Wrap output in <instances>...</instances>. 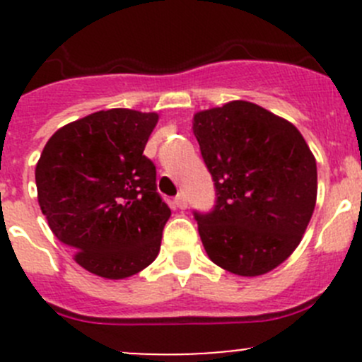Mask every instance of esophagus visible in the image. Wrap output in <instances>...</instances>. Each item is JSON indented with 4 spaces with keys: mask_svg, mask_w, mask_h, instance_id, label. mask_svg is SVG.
I'll return each instance as SVG.
<instances>
[{
    "mask_svg": "<svg viewBox=\"0 0 362 362\" xmlns=\"http://www.w3.org/2000/svg\"><path fill=\"white\" fill-rule=\"evenodd\" d=\"M175 206L177 208H180V210H184L185 206H187V199H185V194L184 192H180V194L177 196V198H175Z\"/></svg>",
    "mask_w": 362,
    "mask_h": 362,
    "instance_id": "esophagus-1",
    "label": "esophagus"
}]
</instances>
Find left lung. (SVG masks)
<instances>
[{"label":"left lung","mask_w":362,"mask_h":362,"mask_svg":"<svg viewBox=\"0 0 362 362\" xmlns=\"http://www.w3.org/2000/svg\"><path fill=\"white\" fill-rule=\"evenodd\" d=\"M192 133L215 182L214 211L194 214L208 257L259 276L303 240L317 202V164L298 127L250 101L194 113Z\"/></svg>","instance_id":"1"}]
</instances>
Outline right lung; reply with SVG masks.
<instances>
[{"label":"right lung","instance_id":"add662e5","mask_svg":"<svg viewBox=\"0 0 362 362\" xmlns=\"http://www.w3.org/2000/svg\"><path fill=\"white\" fill-rule=\"evenodd\" d=\"M156 112H94L49 138L36 163L38 203L73 259L108 280L133 276L160 249L171 210L156 191L144 156Z\"/></svg>","mask_w":362,"mask_h":362}]
</instances>
